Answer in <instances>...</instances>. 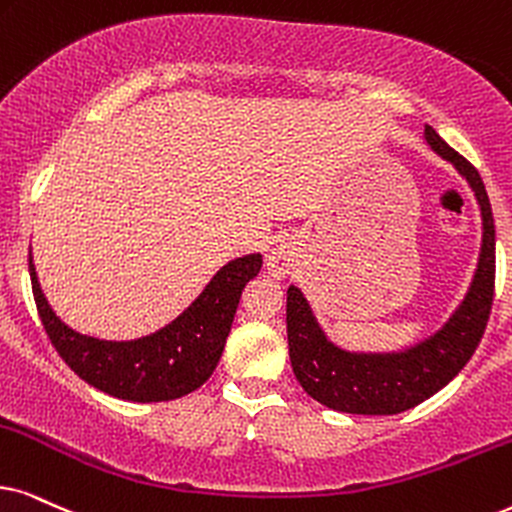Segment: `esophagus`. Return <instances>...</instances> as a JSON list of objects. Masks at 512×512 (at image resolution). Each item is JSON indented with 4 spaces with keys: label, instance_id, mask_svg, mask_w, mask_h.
Segmentation results:
<instances>
[{
    "label": "esophagus",
    "instance_id": "obj_1",
    "mask_svg": "<svg viewBox=\"0 0 512 512\" xmlns=\"http://www.w3.org/2000/svg\"><path fill=\"white\" fill-rule=\"evenodd\" d=\"M267 267H269V274L271 276H286L288 271H290V255H288V250L286 248H274V250H271Z\"/></svg>",
    "mask_w": 512,
    "mask_h": 512
}]
</instances>
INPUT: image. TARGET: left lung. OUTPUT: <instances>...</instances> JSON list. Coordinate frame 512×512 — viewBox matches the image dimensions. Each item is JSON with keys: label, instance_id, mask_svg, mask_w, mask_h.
<instances>
[{"label": "left lung", "instance_id": "obj_1", "mask_svg": "<svg viewBox=\"0 0 512 512\" xmlns=\"http://www.w3.org/2000/svg\"><path fill=\"white\" fill-rule=\"evenodd\" d=\"M425 139L468 179L482 210V252L472 286L442 331L399 354H349L328 342L300 288H288L286 323L290 364L309 397L342 413L392 416L409 411L454 380L487 328L496 281V234L480 172L430 125Z\"/></svg>", "mask_w": 512, "mask_h": 512}]
</instances>
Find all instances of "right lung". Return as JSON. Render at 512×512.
Listing matches in <instances>:
<instances>
[{"mask_svg":"<svg viewBox=\"0 0 512 512\" xmlns=\"http://www.w3.org/2000/svg\"><path fill=\"white\" fill-rule=\"evenodd\" d=\"M32 297L51 345L84 383L127 401H170L198 390L222 357L243 288L262 269L248 255L217 271L196 302L163 331L134 342H106L70 331L51 312L28 257Z\"/></svg>","mask_w":512,"mask_h":512,"instance_id":"1","label":"right lung"}]
</instances>
